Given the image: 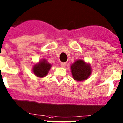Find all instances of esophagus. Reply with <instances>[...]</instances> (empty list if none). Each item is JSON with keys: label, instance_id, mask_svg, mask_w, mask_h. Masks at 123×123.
<instances>
[{"label": "esophagus", "instance_id": "34e87169", "mask_svg": "<svg viewBox=\"0 0 123 123\" xmlns=\"http://www.w3.org/2000/svg\"><path fill=\"white\" fill-rule=\"evenodd\" d=\"M66 63L65 62L61 63V66H62V67H65V66H66Z\"/></svg>", "mask_w": 123, "mask_h": 123}]
</instances>
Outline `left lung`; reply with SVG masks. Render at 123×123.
I'll use <instances>...</instances> for the list:
<instances>
[{
    "instance_id": "8db88e82",
    "label": "left lung",
    "mask_w": 123,
    "mask_h": 123,
    "mask_svg": "<svg viewBox=\"0 0 123 123\" xmlns=\"http://www.w3.org/2000/svg\"><path fill=\"white\" fill-rule=\"evenodd\" d=\"M73 79L77 81H84L91 75L92 68L90 65L82 60L75 61L71 66Z\"/></svg>"
}]
</instances>
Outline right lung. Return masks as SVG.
I'll use <instances>...</instances> for the list:
<instances>
[{"label": "right lung", "instance_id": "1", "mask_svg": "<svg viewBox=\"0 0 123 123\" xmlns=\"http://www.w3.org/2000/svg\"><path fill=\"white\" fill-rule=\"evenodd\" d=\"M50 68H51V65L45 59H43L33 66V72L37 77H44L48 74Z\"/></svg>", "mask_w": 123, "mask_h": 123}]
</instances>
